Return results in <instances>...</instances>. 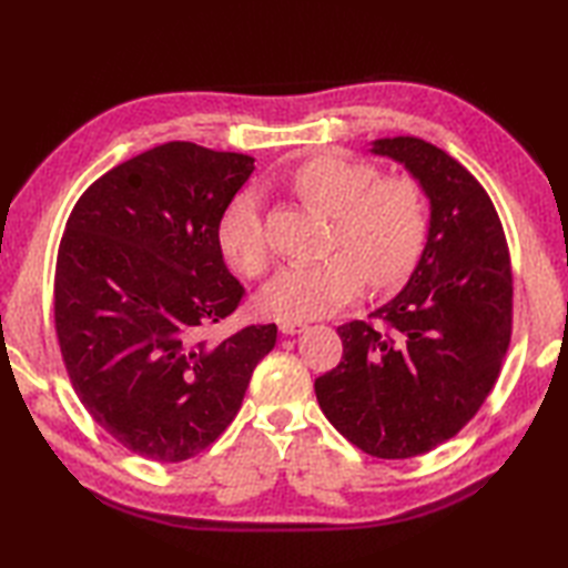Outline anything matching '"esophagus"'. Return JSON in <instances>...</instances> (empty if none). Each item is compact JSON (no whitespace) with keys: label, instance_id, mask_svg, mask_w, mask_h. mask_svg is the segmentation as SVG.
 I'll return each mask as SVG.
<instances>
[{"label":"esophagus","instance_id":"1","mask_svg":"<svg viewBox=\"0 0 568 568\" xmlns=\"http://www.w3.org/2000/svg\"><path fill=\"white\" fill-rule=\"evenodd\" d=\"M305 329H307L305 322H281V334H285V336H295Z\"/></svg>","mask_w":568,"mask_h":568}]
</instances>
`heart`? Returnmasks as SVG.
<instances>
[{
	"instance_id": "1",
	"label": "heart",
	"mask_w": 568,
	"mask_h": 568,
	"mask_svg": "<svg viewBox=\"0 0 568 568\" xmlns=\"http://www.w3.org/2000/svg\"><path fill=\"white\" fill-rule=\"evenodd\" d=\"M293 185L312 207L334 216V248L342 251L322 261L283 265L256 297L265 317L303 322L329 315L358 295L364 275L373 287H390L417 265L429 214L413 180H381L371 163L320 155L297 168ZM216 236L224 256L241 271H263L268 244L258 190H241L226 204Z\"/></svg>"
}]
</instances>
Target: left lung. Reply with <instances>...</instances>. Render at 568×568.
I'll return each instance as SVG.
<instances>
[{
    "label": "left lung",
    "instance_id": "obj_1",
    "mask_svg": "<svg viewBox=\"0 0 568 568\" xmlns=\"http://www.w3.org/2000/svg\"><path fill=\"white\" fill-rule=\"evenodd\" d=\"M429 202L407 285L366 322L342 324L339 366L315 381L322 413L361 452L419 456L452 439L496 385L513 327V271L488 192L449 153L417 136L371 141Z\"/></svg>",
    "mask_w": 568,
    "mask_h": 568
}]
</instances>
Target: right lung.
Here are the masks:
<instances>
[{
  "label": "right lung",
  "instance_id": "right-lung-1",
  "mask_svg": "<svg viewBox=\"0 0 568 568\" xmlns=\"http://www.w3.org/2000/svg\"><path fill=\"white\" fill-rule=\"evenodd\" d=\"M251 173V155L171 141L94 180L65 224L55 332L72 388L119 444L153 462L207 449L275 346V324L200 339L244 295L216 229Z\"/></svg>",
  "mask_w": 568,
  "mask_h": 568
}]
</instances>
